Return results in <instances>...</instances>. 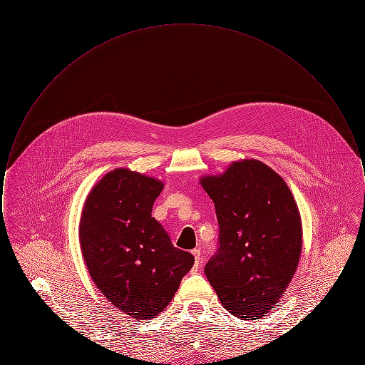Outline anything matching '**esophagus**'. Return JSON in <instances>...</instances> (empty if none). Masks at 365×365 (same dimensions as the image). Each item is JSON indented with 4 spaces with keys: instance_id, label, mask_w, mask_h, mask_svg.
<instances>
[{
    "instance_id": "1",
    "label": "esophagus",
    "mask_w": 365,
    "mask_h": 365,
    "mask_svg": "<svg viewBox=\"0 0 365 365\" xmlns=\"http://www.w3.org/2000/svg\"><path fill=\"white\" fill-rule=\"evenodd\" d=\"M191 253H192V256L195 259V267H198L201 264V250L197 247V249H192Z\"/></svg>"
}]
</instances>
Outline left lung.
Wrapping results in <instances>:
<instances>
[{"label":"left lung","instance_id":"obj_1","mask_svg":"<svg viewBox=\"0 0 365 365\" xmlns=\"http://www.w3.org/2000/svg\"><path fill=\"white\" fill-rule=\"evenodd\" d=\"M219 223V246L204 271L227 311L265 316L294 275L302 247L299 212L286 182L257 160L235 161L201 179Z\"/></svg>","mask_w":365,"mask_h":365}]
</instances>
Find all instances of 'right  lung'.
Returning a JSON list of instances; mask_svg holds the SVG:
<instances>
[{
    "mask_svg": "<svg viewBox=\"0 0 365 365\" xmlns=\"http://www.w3.org/2000/svg\"><path fill=\"white\" fill-rule=\"evenodd\" d=\"M164 185L118 168L87 197L79 240L90 277L105 298L137 320L152 319L174 298L194 257L175 247L152 217Z\"/></svg>",
    "mask_w": 365,
    "mask_h": 365,
    "instance_id": "right-lung-1",
    "label": "right lung"
}]
</instances>
